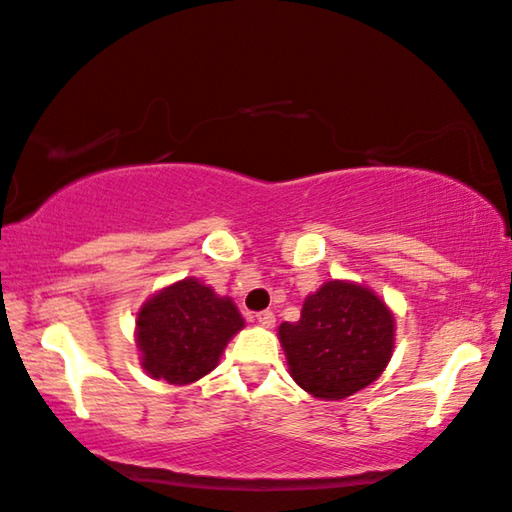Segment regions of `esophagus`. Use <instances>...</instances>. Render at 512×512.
<instances>
[{
  "label": "esophagus",
  "instance_id": "1",
  "mask_svg": "<svg viewBox=\"0 0 512 512\" xmlns=\"http://www.w3.org/2000/svg\"><path fill=\"white\" fill-rule=\"evenodd\" d=\"M257 322L266 326V329H271V326L276 324V315H273L271 310H262V312H257Z\"/></svg>",
  "mask_w": 512,
  "mask_h": 512
}]
</instances>
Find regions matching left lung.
Here are the masks:
<instances>
[{"instance_id":"8db88e82","label":"left lung","mask_w":512,"mask_h":512,"mask_svg":"<svg viewBox=\"0 0 512 512\" xmlns=\"http://www.w3.org/2000/svg\"><path fill=\"white\" fill-rule=\"evenodd\" d=\"M393 315L368 287L331 280L303 303L301 319L280 324L296 384L342 400L372 384L393 352Z\"/></svg>"}]
</instances>
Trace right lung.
Instances as JSON below:
<instances>
[{"label":"right lung","mask_w":512,"mask_h":512,"mask_svg":"<svg viewBox=\"0 0 512 512\" xmlns=\"http://www.w3.org/2000/svg\"><path fill=\"white\" fill-rule=\"evenodd\" d=\"M243 319L230 299L195 278L165 287L137 315L142 368L154 379L190 384L218 365Z\"/></svg>","instance_id":"obj_1"}]
</instances>
